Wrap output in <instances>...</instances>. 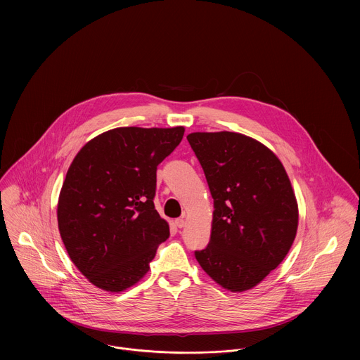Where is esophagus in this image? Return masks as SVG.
<instances>
[{
  "label": "esophagus",
  "instance_id": "1",
  "mask_svg": "<svg viewBox=\"0 0 360 360\" xmlns=\"http://www.w3.org/2000/svg\"><path fill=\"white\" fill-rule=\"evenodd\" d=\"M174 224H176V227H179V229H183L184 226H186V220L181 217V219H176L174 220Z\"/></svg>",
  "mask_w": 360,
  "mask_h": 360
}]
</instances>
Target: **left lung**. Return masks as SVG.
Listing matches in <instances>:
<instances>
[{
	"label": "left lung",
	"mask_w": 360,
	"mask_h": 360,
	"mask_svg": "<svg viewBox=\"0 0 360 360\" xmlns=\"http://www.w3.org/2000/svg\"><path fill=\"white\" fill-rule=\"evenodd\" d=\"M213 198L210 241L195 257L231 292L254 288L287 257L298 229V202L276 154L233 133H191Z\"/></svg>",
	"instance_id": "8db88e82"
}]
</instances>
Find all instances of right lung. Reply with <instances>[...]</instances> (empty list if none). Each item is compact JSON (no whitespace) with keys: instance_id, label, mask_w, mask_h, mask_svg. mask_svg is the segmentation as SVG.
I'll return each mask as SVG.
<instances>
[{"instance_id":"add662e5","label":"right lung","mask_w":360,"mask_h":360,"mask_svg":"<svg viewBox=\"0 0 360 360\" xmlns=\"http://www.w3.org/2000/svg\"><path fill=\"white\" fill-rule=\"evenodd\" d=\"M184 127H116L90 140L70 163L58 200V229L70 260L108 292L150 270L169 224L154 205L156 166Z\"/></svg>"}]
</instances>
